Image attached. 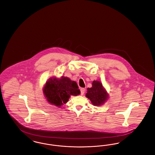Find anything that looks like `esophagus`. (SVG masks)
<instances>
[{
	"mask_svg": "<svg viewBox=\"0 0 155 155\" xmlns=\"http://www.w3.org/2000/svg\"><path fill=\"white\" fill-rule=\"evenodd\" d=\"M85 89L81 88V89H80V91H81V95H83L84 94V93H85Z\"/></svg>",
	"mask_w": 155,
	"mask_h": 155,
	"instance_id": "34e87169",
	"label": "esophagus"
}]
</instances>
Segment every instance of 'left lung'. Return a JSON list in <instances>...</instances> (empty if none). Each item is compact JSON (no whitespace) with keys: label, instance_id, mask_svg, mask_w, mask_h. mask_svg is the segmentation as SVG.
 I'll use <instances>...</instances> for the list:
<instances>
[{"label":"left lung","instance_id":"8db88e82","mask_svg":"<svg viewBox=\"0 0 155 155\" xmlns=\"http://www.w3.org/2000/svg\"><path fill=\"white\" fill-rule=\"evenodd\" d=\"M86 96L94 106H100L104 103L108 97V95L99 81H94L92 87L87 89Z\"/></svg>","mask_w":155,"mask_h":155}]
</instances>
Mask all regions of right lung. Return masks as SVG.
Masks as SVG:
<instances>
[{"label":"right lung","mask_w":155,"mask_h":155,"mask_svg":"<svg viewBox=\"0 0 155 155\" xmlns=\"http://www.w3.org/2000/svg\"><path fill=\"white\" fill-rule=\"evenodd\" d=\"M44 94L46 100L52 104L60 107L67 102L71 95L80 94V91L76 82L67 77H61L58 79L53 78L46 82Z\"/></svg>","instance_id":"right-lung-1"}]
</instances>
